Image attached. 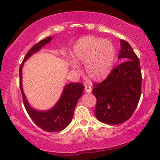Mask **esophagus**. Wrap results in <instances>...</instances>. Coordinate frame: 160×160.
I'll return each instance as SVG.
<instances>
[{
    "label": "esophagus",
    "mask_w": 160,
    "mask_h": 160,
    "mask_svg": "<svg viewBox=\"0 0 160 160\" xmlns=\"http://www.w3.org/2000/svg\"><path fill=\"white\" fill-rule=\"evenodd\" d=\"M92 87L90 86H85V90L87 93H90L92 92Z\"/></svg>",
    "instance_id": "34e87169"
}]
</instances>
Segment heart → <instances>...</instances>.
<instances>
[{
  "mask_svg": "<svg viewBox=\"0 0 160 160\" xmlns=\"http://www.w3.org/2000/svg\"><path fill=\"white\" fill-rule=\"evenodd\" d=\"M73 57L79 64H85L86 74L90 78L99 80L110 72L115 61L114 45L108 40L95 36H85L77 42L73 48ZM74 69L78 65L73 60L69 61Z\"/></svg>",
  "mask_w": 160,
  "mask_h": 160,
  "instance_id": "obj_1",
  "label": "heart"
}]
</instances>
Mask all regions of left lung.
<instances>
[{
	"mask_svg": "<svg viewBox=\"0 0 160 160\" xmlns=\"http://www.w3.org/2000/svg\"><path fill=\"white\" fill-rule=\"evenodd\" d=\"M120 65L111 71L101 83L92 89L97 99L95 115L98 120L108 124H119L128 120L139 101L142 72L138 57L130 44L121 39Z\"/></svg>",
	"mask_w": 160,
	"mask_h": 160,
	"instance_id": "8db88e82",
	"label": "left lung"
}]
</instances>
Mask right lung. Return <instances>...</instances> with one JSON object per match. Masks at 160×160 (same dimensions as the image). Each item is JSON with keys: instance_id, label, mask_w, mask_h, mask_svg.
<instances>
[{"instance_id": "add662e5", "label": "right lung", "mask_w": 160, "mask_h": 160, "mask_svg": "<svg viewBox=\"0 0 160 160\" xmlns=\"http://www.w3.org/2000/svg\"><path fill=\"white\" fill-rule=\"evenodd\" d=\"M51 36L42 39L29 50L19 68L20 89L23 102L29 116L38 128L47 132H58L62 130L71 123L74 111L79 98L81 97L84 86L79 82H72L65 86L61 98L53 108L47 111H38L32 108L27 101L22 88V68L24 62L33 53H36L46 44L51 41Z\"/></svg>"}]
</instances>
